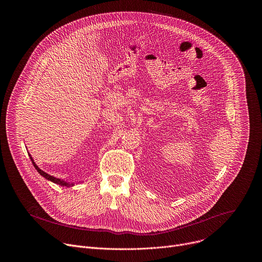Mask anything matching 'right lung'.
Returning a JSON list of instances; mask_svg holds the SVG:
<instances>
[{
  "mask_svg": "<svg viewBox=\"0 0 262 262\" xmlns=\"http://www.w3.org/2000/svg\"><path fill=\"white\" fill-rule=\"evenodd\" d=\"M29 157H30V159H31V161H32V164L34 165L35 169L37 170V172H38V173H39L42 177H45L46 179H48V180H50V181H52V182H54V183H56V184H60V185H62V186H67V188H69V186H73V185H74V183H73V182H67V181H65V180H63V179H60V178L54 177V176H52V175L48 174L47 172L42 171L38 166H37V165L35 164V162H34L33 158L31 157V155H30V154H29Z\"/></svg>",
  "mask_w": 262,
  "mask_h": 262,
  "instance_id": "right-lung-1",
  "label": "right lung"
}]
</instances>
